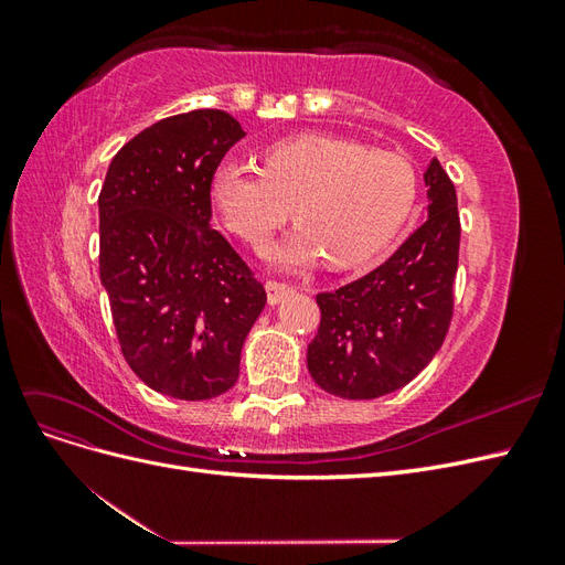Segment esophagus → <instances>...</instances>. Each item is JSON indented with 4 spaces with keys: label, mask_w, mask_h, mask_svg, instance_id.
Instances as JSON below:
<instances>
[{
    "label": "esophagus",
    "mask_w": 565,
    "mask_h": 565,
    "mask_svg": "<svg viewBox=\"0 0 565 565\" xmlns=\"http://www.w3.org/2000/svg\"><path fill=\"white\" fill-rule=\"evenodd\" d=\"M292 292V287L280 280H266V295H268V303L276 306L285 295Z\"/></svg>",
    "instance_id": "34e87169"
}]
</instances>
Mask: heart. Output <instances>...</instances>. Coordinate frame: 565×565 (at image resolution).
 I'll list each match as a JSON object with an SVG mask.
<instances>
[{
  "instance_id": "obj_1",
  "label": "heart",
  "mask_w": 565,
  "mask_h": 565,
  "mask_svg": "<svg viewBox=\"0 0 565 565\" xmlns=\"http://www.w3.org/2000/svg\"><path fill=\"white\" fill-rule=\"evenodd\" d=\"M419 177L396 152L370 150L334 136H299L266 150L264 169L224 162L212 195L226 226L249 245H264L292 214L297 233L273 252L299 268L328 256L355 266L401 231L417 200Z\"/></svg>"
}]
</instances>
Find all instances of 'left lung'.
<instances>
[{
	"instance_id": "obj_1",
	"label": "left lung",
	"mask_w": 565,
	"mask_h": 565,
	"mask_svg": "<svg viewBox=\"0 0 565 565\" xmlns=\"http://www.w3.org/2000/svg\"><path fill=\"white\" fill-rule=\"evenodd\" d=\"M424 183L429 218L367 276L316 297L320 328L306 363L332 396L370 401L398 391L446 341L461 235L457 193L436 158Z\"/></svg>"
}]
</instances>
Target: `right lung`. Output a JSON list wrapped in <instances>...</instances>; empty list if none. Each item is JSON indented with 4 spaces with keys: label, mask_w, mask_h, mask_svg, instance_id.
I'll use <instances>...</instances> for the list:
<instances>
[{
    "label": "right lung",
    "mask_w": 565,
    "mask_h": 565,
    "mask_svg": "<svg viewBox=\"0 0 565 565\" xmlns=\"http://www.w3.org/2000/svg\"><path fill=\"white\" fill-rule=\"evenodd\" d=\"M245 136L224 110L164 117L117 150L98 195V270L136 377L181 401L235 386L266 289L210 226L212 181Z\"/></svg>",
    "instance_id": "add662e5"
}]
</instances>
